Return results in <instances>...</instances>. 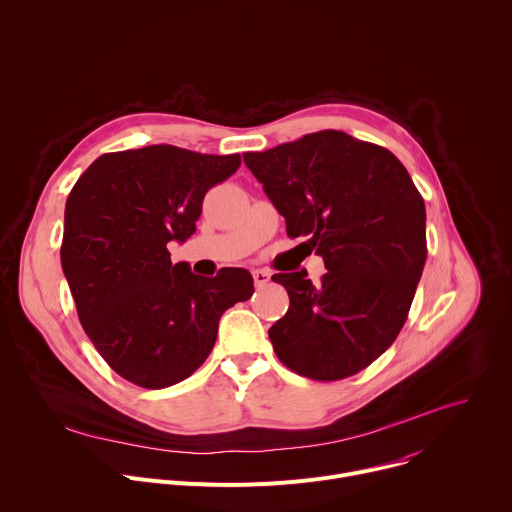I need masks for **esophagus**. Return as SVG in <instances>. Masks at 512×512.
I'll return each mask as SVG.
<instances>
[{
  "instance_id": "34e87169",
  "label": "esophagus",
  "mask_w": 512,
  "mask_h": 512,
  "mask_svg": "<svg viewBox=\"0 0 512 512\" xmlns=\"http://www.w3.org/2000/svg\"><path fill=\"white\" fill-rule=\"evenodd\" d=\"M253 279H255V287H263L271 279V273L267 269H255Z\"/></svg>"
}]
</instances>
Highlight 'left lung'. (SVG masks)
Here are the masks:
<instances>
[{
	"label": "left lung",
	"mask_w": 512,
	"mask_h": 512,
	"mask_svg": "<svg viewBox=\"0 0 512 512\" xmlns=\"http://www.w3.org/2000/svg\"><path fill=\"white\" fill-rule=\"evenodd\" d=\"M247 168L285 218L291 239L308 237L326 273H275L287 314L269 328L277 358L314 381L367 369L399 336L427 257L425 204L405 166L381 145L344 131L308 133Z\"/></svg>",
	"instance_id": "8db88e82"
}]
</instances>
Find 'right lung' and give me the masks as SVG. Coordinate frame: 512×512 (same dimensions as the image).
Segmentation results:
<instances>
[{"label": "right lung", "mask_w": 512, "mask_h": 512, "mask_svg": "<svg viewBox=\"0 0 512 512\" xmlns=\"http://www.w3.org/2000/svg\"><path fill=\"white\" fill-rule=\"evenodd\" d=\"M239 166V154L148 145L103 154L66 198L60 261L79 320L109 367L137 387L188 379L221 316L253 296L249 271L200 277L188 263L172 265L168 251L194 235L204 194Z\"/></svg>", "instance_id": "obj_1"}]
</instances>
